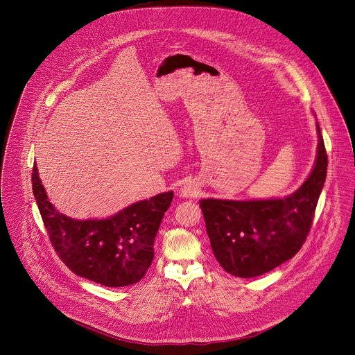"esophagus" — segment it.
<instances>
[{"label": "esophagus", "mask_w": 355, "mask_h": 355, "mask_svg": "<svg viewBox=\"0 0 355 355\" xmlns=\"http://www.w3.org/2000/svg\"><path fill=\"white\" fill-rule=\"evenodd\" d=\"M199 193V185L195 181H187L181 188V196L184 198H195Z\"/></svg>", "instance_id": "obj_1"}]
</instances>
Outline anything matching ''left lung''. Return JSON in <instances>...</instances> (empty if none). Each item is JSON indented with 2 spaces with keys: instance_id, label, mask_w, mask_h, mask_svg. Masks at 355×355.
Wrapping results in <instances>:
<instances>
[{
  "instance_id": "obj_1",
  "label": "left lung",
  "mask_w": 355,
  "mask_h": 355,
  "mask_svg": "<svg viewBox=\"0 0 355 355\" xmlns=\"http://www.w3.org/2000/svg\"><path fill=\"white\" fill-rule=\"evenodd\" d=\"M315 168L292 195L267 200L200 199L214 254L240 278L263 275L292 259L305 243L327 173V153L318 125Z\"/></svg>"
}]
</instances>
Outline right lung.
I'll return each instance as SVG.
<instances>
[{
	"label": "right lung",
	"instance_id": "1",
	"mask_svg": "<svg viewBox=\"0 0 355 355\" xmlns=\"http://www.w3.org/2000/svg\"><path fill=\"white\" fill-rule=\"evenodd\" d=\"M32 189L50 243L59 259L77 275L118 288L139 282L155 257V237L174 193L144 199L108 219L76 220L50 204L37 175Z\"/></svg>",
	"mask_w": 355,
	"mask_h": 355
}]
</instances>
